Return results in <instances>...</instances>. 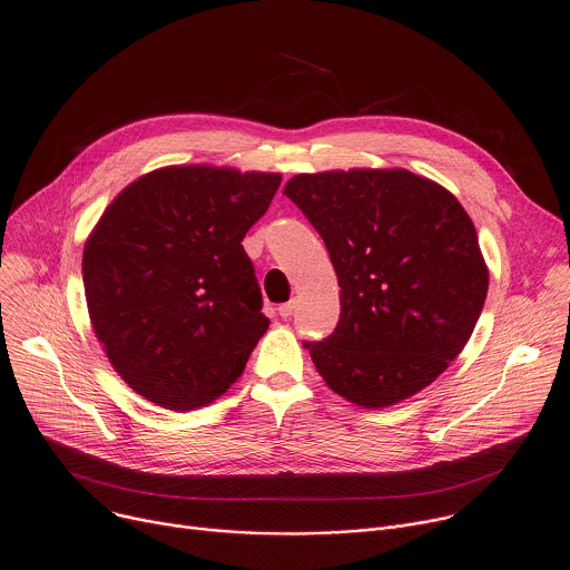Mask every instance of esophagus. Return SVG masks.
<instances>
[{
    "label": "esophagus",
    "instance_id": "obj_1",
    "mask_svg": "<svg viewBox=\"0 0 570 570\" xmlns=\"http://www.w3.org/2000/svg\"><path fill=\"white\" fill-rule=\"evenodd\" d=\"M295 306H297V299H288V302L282 304L277 311H279V315L286 320V317H291V315L295 313Z\"/></svg>",
    "mask_w": 570,
    "mask_h": 570
}]
</instances>
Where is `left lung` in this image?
Masks as SVG:
<instances>
[{
    "mask_svg": "<svg viewBox=\"0 0 570 570\" xmlns=\"http://www.w3.org/2000/svg\"><path fill=\"white\" fill-rule=\"evenodd\" d=\"M284 195L324 239L342 288L335 331L304 342L324 383L366 410L434 383L463 351L488 295L461 204L407 169L299 174Z\"/></svg>",
    "mask_w": 570,
    "mask_h": 570,
    "instance_id": "8db88e82",
    "label": "left lung"
}]
</instances>
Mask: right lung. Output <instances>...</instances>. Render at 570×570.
<instances>
[{
	"label": "right lung",
	"mask_w": 570,
	"mask_h": 570,
	"mask_svg": "<svg viewBox=\"0 0 570 570\" xmlns=\"http://www.w3.org/2000/svg\"><path fill=\"white\" fill-rule=\"evenodd\" d=\"M279 174L163 167L127 185L82 255L89 317L142 399L187 412L242 375L271 320L242 242Z\"/></svg>",
	"instance_id": "1"
}]
</instances>
